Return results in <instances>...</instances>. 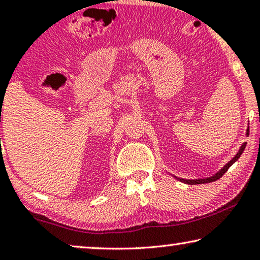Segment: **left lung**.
Returning <instances> with one entry per match:
<instances>
[{"mask_svg":"<svg viewBox=\"0 0 260 260\" xmlns=\"http://www.w3.org/2000/svg\"><path fill=\"white\" fill-rule=\"evenodd\" d=\"M246 135H248V128L246 131ZM245 147H246V144L241 145V147L239 148V151L237 152V154L233 156V158L230 160V161L226 164V165L221 168V170H219V172H217L214 175H212V177H208V178H204V179H182V178H178V177H174L177 180L184 182V184H188V185H198V184H206V182H212V181H215L218 180V179H220L222 175H224L226 173V171L229 170L230 167H231L233 164H235L237 160H238L240 158V155L243 154L244 149Z\"/></svg>","mask_w":260,"mask_h":260,"instance_id":"obj_1","label":"left lung"}]
</instances>
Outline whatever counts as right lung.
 Masks as SVG:
<instances>
[{"mask_svg": "<svg viewBox=\"0 0 260 260\" xmlns=\"http://www.w3.org/2000/svg\"><path fill=\"white\" fill-rule=\"evenodd\" d=\"M0 121H1V120H0Z\"/></svg>", "mask_w": 260, "mask_h": 260, "instance_id": "add662e5", "label": "right lung"}]
</instances>
